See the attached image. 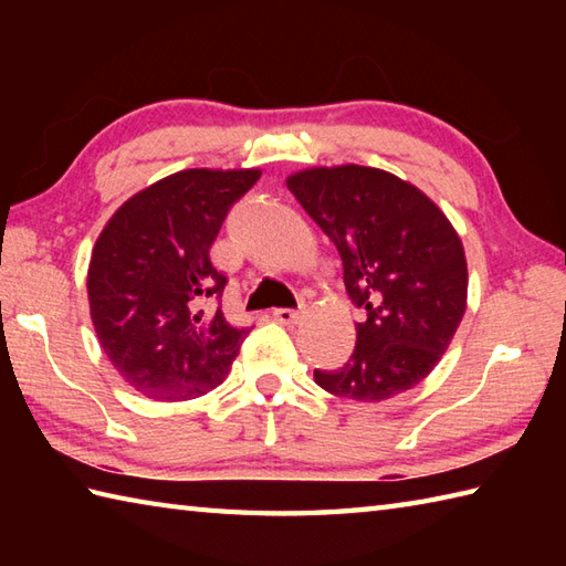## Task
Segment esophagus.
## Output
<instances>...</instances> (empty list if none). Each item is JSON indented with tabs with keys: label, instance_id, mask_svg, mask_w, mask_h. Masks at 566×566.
I'll return each mask as SVG.
<instances>
[{
	"label": "esophagus",
	"instance_id": "esophagus-1",
	"mask_svg": "<svg viewBox=\"0 0 566 566\" xmlns=\"http://www.w3.org/2000/svg\"><path fill=\"white\" fill-rule=\"evenodd\" d=\"M306 311L304 308H274V318L280 323H298L304 318Z\"/></svg>",
	"mask_w": 566,
	"mask_h": 566
}]
</instances>
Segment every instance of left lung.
Here are the masks:
<instances>
[{
    "label": "left lung",
    "instance_id": "8db88e82",
    "mask_svg": "<svg viewBox=\"0 0 566 566\" xmlns=\"http://www.w3.org/2000/svg\"><path fill=\"white\" fill-rule=\"evenodd\" d=\"M286 187L338 248L347 296L367 311L350 359L314 369L316 384L365 403L413 389L467 308L464 248L448 216L377 167H311L286 177Z\"/></svg>",
    "mask_w": 566,
    "mask_h": 566
}]
</instances>
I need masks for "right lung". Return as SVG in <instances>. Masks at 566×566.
I'll use <instances>...</instances> for the list:
<instances>
[{
  "label": "right lung",
  "mask_w": 566,
  "mask_h": 566,
  "mask_svg": "<svg viewBox=\"0 0 566 566\" xmlns=\"http://www.w3.org/2000/svg\"><path fill=\"white\" fill-rule=\"evenodd\" d=\"M260 170H182L130 197L87 272L90 314L114 369L155 401H187L228 377L248 328L226 321L228 276L209 250Z\"/></svg>",
  "instance_id": "right-lung-1"
}]
</instances>
